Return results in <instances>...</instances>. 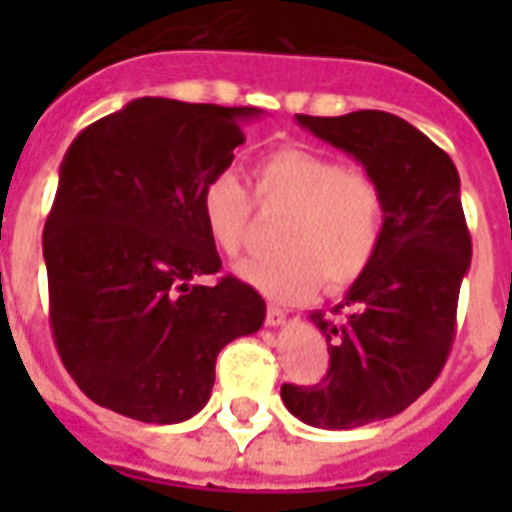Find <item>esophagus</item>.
Masks as SVG:
<instances>
[{
    "mask_svg": "<svg viewBox=\"0 0 512 512\" xmlns=\"http://www.w3.org/2000/svg\"><path fill=\"white\" fill-rule=\"evenodd\" d=\"M287 321V311L279 308V305H268V311H265V324L268 327H281Z\"/></svg>",
    "mask_w": 512,
    "mask_h": 512,
    "instance_id": "34e87169",
    "label": "esophagus"
}]
</instances>
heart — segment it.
I'll list each match as a JSON object with an SVG mask.
<instances>
[{"label":"heart","mask_w":512,"mask_h":512,"mask_svg":"<svg viewBox=\"0 0 512 512\" xmlns=\"http://www.w3.org/2000/svg\"><path fill=\"white\" fill-rule=\"evenodd\" d=\"M255 196L263 207L289 209L279 231L281 252L244 260L239 276L276 300H300L327 279L353 284L377 255L385 231V196L364 172L337 156L281 146L255 164ZM201 220L223 255L247 247L255 201L233 172H217L201 188Z\"/></svg>","instance_id":"heart-1"}]
</instances>
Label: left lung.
I'll use <instances>...</instances> for the list:
<instances>
[{
  "instance_id": "8db88e82",
  "label": "left lung",
  "mask_w": 512,
  "mask_h": 512,
  "mask_svg": "<svg viewBox=\"0 0 512 512\" xmlns=\"http://www.w3.org/2000/svg\"><path fill=\"white\" fill-rule=\"evenodd\" d=\"M297 122L364 164L385 196L380 249L332 311L337 319L311 313L327 337V377L281 385L297 420L348 430L404 412L436 382L457 332L473 244L457 167L417 127L385 111L297 114Z\"/></svg>"
}]
</instances>
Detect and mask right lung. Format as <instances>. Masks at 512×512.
I'll return each instance as SVG.
<instances>
[{
    "label": "right lung",
    "instance_id": "right-lung-1",
    "mask_svg": "<svg viewBox=\"0 0 512 512\" xmlns=\"http://www.w3.org/2000/svg\"><path fill=\"white\" fill-rule=\"evenodd\" d=\"M257 108L138 98L84 127L44 223L50 327L87 398L140 422H183L209 401L217 353L263 327L265 303L220 271L201 188L244 143Z\"/></svg>",
    "mask_w": 512,
    "mask_h": 512
}]
</instances>
